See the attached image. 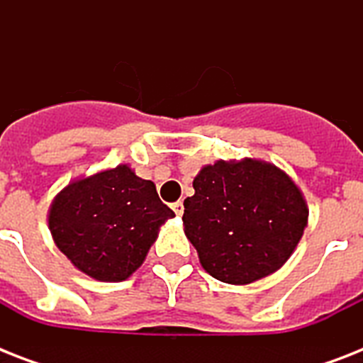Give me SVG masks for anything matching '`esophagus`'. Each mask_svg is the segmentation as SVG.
Wrapping results in <instances>:
<instances>
[{
    "label": "esophagus",
    "mask_w": 363,
    "mask_h": 363,
    "mask_svg": "<svg viewBox=\"0 0 363 363\" xmlns=\"http://www.w3.org/2000/svg\"><path fill=\"white\" fill-rule=\"evenodd\" d=\"M173 207V211H175L177 216H181L182 213H184V205H182V201H175V203L171 205Z\"/></svg>",
    "instance_id": "1"
}]
</instances>
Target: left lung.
I'll list each match as a JSON object with an SVG mask.
<instances>
[{"instance_id": "1", "label": "left lung", "mask_w": 363, "mask_h": 363, "mask_svg": "<svg viewBox=\"0 0 363 363\" xmlns=\"http://www.w3.org/2000/svg\"><path fill=\"white\" fill-rule=\"evenodd\" d=\"M184 199V233L211 277L248 284L281 267L307 226V203L279 167L256 160L216 162Z\"/></svg>"}]
</instances>
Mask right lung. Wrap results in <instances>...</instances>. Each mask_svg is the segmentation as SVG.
I'll return each instance as SVG.
<instances>
[{
    "label": "right lung",
    "instance_id": "1",
    "mask_svg": "<svg viewBox=\"0 0 363 363\" xmlns=\"http://www.w3.org/2000/svg\"><path fill=\"white\" fill-rule=\"evenodd\" d=\"M171 216L175 213L162 203L152 181L118 165L64 188L52 201L48 228L82 273L118 282L143 264Z\"/></svg>",
    "mask_w": 363,
    "mask_h": 363
}]
</instances>
